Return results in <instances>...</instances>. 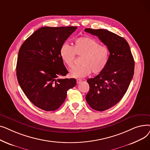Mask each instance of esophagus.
<instances>
[{
	"instance_id": "obj_1",
	"label": "esophagus",
	"mask_w": 150,
	"mask_h": 150,
	"mask_svg": "<svg viewBox=\"0 0 150 150\" xmlns=\"http://www.w3.org/2000/svg\"><path fill=\"white\" fill-rule=\"evenodd\" d=\"M82 81L81 80H76V83L77 84H80Z\"/></svg>"
}]
</instances>
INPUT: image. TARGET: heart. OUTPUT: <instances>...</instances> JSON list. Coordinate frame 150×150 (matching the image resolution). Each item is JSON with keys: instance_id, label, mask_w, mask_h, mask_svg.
<instances>
[{"instance_id": "b5f03b06", "label": "heart", "mask_w": 150, "mask_h": 150, "mask_svg": "<svg viewBox=\"0 0 150 150\" xmlns=\"http://www.w3.org/2000/svg\"><path fill=\"white\" fill-rule=\"evenodd\" d=\"M63 62L69 68L74 66L75 55L81 57L80 66L70 72L72 77L80 78L89 75L98 74L103 71L108 64L109 51L108 47L100 45L99 42L90 36H81L74 41L73 47L63 44L59 51Z\"/></svg>"}]
</instances>
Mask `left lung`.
Segmentation results:
<instances>
[{"mask_svg":"<svg viewBox=\"0 0 150 150\" xmlns=\"http://www.w3.org/2000/svg\"><path fill=\"white\" fill-rule=\"evenodd\" d=\"M84 31L98 36L110 53L105 69L87 80L89 91L86 101L94 110L103 111L119 103L127 91L134 75V60L123 38L104 29L85 28Z\"/></svg>","mask_w":150,"mask_h":150,"instance_id":"obj_1","label":"left lung"}]
</instances>
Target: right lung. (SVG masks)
Here are the masks:
<instances>
[{
  "label": "right lung",
  "instance_id": "add662e5",
  "mask_svg": "<svg viewBox=\"0 0 150 150\" xmlns=\"http://www.w3.org/2000/svg\"><path fill=\"white\" fill-rule=\"evenodd\" d=\"M76 27H41L24 41L18 53L16 75L27 97L46 111L58 109L67 92L76 84L74 78H61L68 71L60 57V49Z\"/></svg>",
  "mask_w": 150,
  "mask_h": 150
}]
</instances>
